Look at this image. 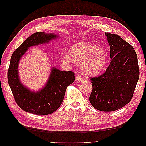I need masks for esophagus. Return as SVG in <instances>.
Wrapping results in <instances>:
<instances>
[{"label":"esophagus","instance_id":"obj_1","mask_svg":"<svg viewBox=\"0 0 146 146\" xmlns=\"http://www.w3.org/2000/svg\"><path fill=\"white\" fill-rule=\"evenodd\" d=\"M83 80V77L81 76H77L76 77V80L78 82H80Z\"/></svg>","mask_w":146,"mask_h":146}]
</instances>
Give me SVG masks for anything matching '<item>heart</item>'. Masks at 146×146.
<instances>
[{
	"label": "heart",
	"instance_id": "b5f03b06",
	"mask_svg": "<svg viewBox=\"0 0 146 146\" xmlns=\"http://www.w3.org/2000/svg\"><path fill=\"white\" fill-rule=\"evenodd\" d=\"M69 53H64L63 59L82 63L84 72L88 74H97L102 71L107 63V52L93 44L79 42L70 47Z\"/></svg>",
	"mask_w": 146,
	"mask_h": 146
}]
</instances>
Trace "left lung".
Returning <instances> with one entry per match:
<instances>
[{"label":"left lung","mask_w":146,"mask_h":146,"mask_svg":"<svg viewBox=\"0 0 146 146\" xmlns=\"http://www.w3.org/2000/svg\"><path fill=\"white\" fill-rule=\"evenodd\" d=\"M111 59L105 72L91 77L92 90L90 101L102 111H113L129 104L139 77L136 53L133 46L117 35L105 33Z\"/></svg>","instance_id":"1"}]
</instances>
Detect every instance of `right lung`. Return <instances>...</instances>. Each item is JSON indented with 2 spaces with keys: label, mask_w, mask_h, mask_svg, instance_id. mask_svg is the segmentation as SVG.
I'll list each match as a JSON object with an SVG mask.
<instances>
[{
  "label": "right lung",
  "mask_w": 146,
  "mask_h": 146,
  "mask_svg": "<svg viewBox=\"0 0 146 146\" xmlns=\"http://www.w3.org/2000/svg\"><path fill=\"white\" fill-rule=\"evenodd\" d=\"M56 35L36 32L30 36L13 52L8 70V82L15 100L24 111L37 115L54 113L63 102L67 87L75 80L74 72L53 68L46 86L38 92L31 91L19 80L17 68L19 60L29 47L49 42Z\"/></svg>",
  "instance_id": "add662e5"
}]
</instances>
